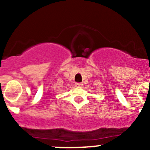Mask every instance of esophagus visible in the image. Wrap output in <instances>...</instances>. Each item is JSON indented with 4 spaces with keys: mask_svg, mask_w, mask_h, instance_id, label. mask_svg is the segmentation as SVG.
<instances>
[{
    "mask_svg": "<svg viewBox=\"0 0 150 150\" xmlns=\"http://www.w3.org/2000/svg\"><path fill=\"white\" fill-rule=\"evenodd\" d=\"M83 84L81 83H75V87H82Z\"/></svg>",
    "mask_w": 150,
    "mask_h": 150,
    "instance_id": "obj_1",
    "label": "esophagus"
}]
</instances>
